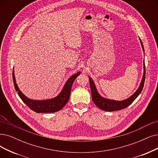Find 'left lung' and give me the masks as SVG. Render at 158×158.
I'll return each instance as SVG.
<instances>
[{"instance_id": "1", "label": "left lung", "mask_w": 158, "mask_h": 158, "mask_svg": "<svg viewBox=\"0 0 158 158\" xmlns=\"http://www.w3.org/2000/svg\"><path fill=\"white\" fill-rule=\"evenodd\" d=\"M140 40V39H139ZM141 47L143 48V50L144 51V47L143 43L141 41ZM144 73L143 78L141 81V84L139 87L137 89V90L132 94L131 97H130L128 98L125 99L124 100L121 101H118V100H110L108 98H105L102 97L100 96V94L98 93L97 88L94 85V83L93 80L89 77V83H90V87H91V95H92V100L93 102L95 104V105L99 108L100 109L104 111H117L120 110L124 108H126L128 107L129 105H130L132 102H134V100L141 93L144 83V80H145V65H144Z\"/></svg>"}]
</instances>
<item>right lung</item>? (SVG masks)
<instances>
[{
  "label": "right lung",
  "mask_w": 158,
  "mask_h": 158,
  "mask_svg": "<svg viewBox=\"0 0 158 158\" xmlns=\"http://www.w3.org/2000/svg\"><path fill=\"white\" fill-rule=\"evenodd\" d=\"M80 72L79 71L78 73L73 74L72 77L68 79L64 87H63L61 91L57 97L51 99L44 100H35L27 98L19 90L16 84L14 70H13L12 76H13L15 89L17 92L18 95L19 96L24 103L26 104L31 110H32L36 113H54L61 110L67 103L69 97H70L73 84L75 78L80 75Z\"/></svg>",
  "instance_id": "1"
}]
</instances>
